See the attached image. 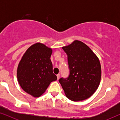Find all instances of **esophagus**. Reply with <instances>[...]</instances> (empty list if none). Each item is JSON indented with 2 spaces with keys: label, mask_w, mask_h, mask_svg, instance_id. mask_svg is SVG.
Instances as JSON below:
<instances>
[{
  "label": "esophagus",
  "mask_w": 120,
  "mask_h": 120,
  "mask_svg": "<svg viewBox=\"0 0 120 120\" xmlns=\"http://www.w3.org/2000/svg\"><path fill=\"white\" fill-rule=\"evenodd\" d=\"M57 79H60V74H57Z\"/></svg>",
  "instance_id": "1"
}]
</instances>
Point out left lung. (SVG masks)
<instances>
[{
    "label": "left lung",
    "instance_id": "1",
    "mask_svg": "<svg viewBox=\"0 0 120 120\" xmlns=\"http://www.w3.org/2000/svg\"><path fill=\"white\" fill-rule=\"evenodd\" d=\"M62 49L68 56L70 70L68 78L59 80L65 96L74 101L87 99L94 94L101 82L99 58L87 45L79 40H74Z\"/></svg>",
    "mask_w": 120,
    "mask_h": 120
}]
</instances>
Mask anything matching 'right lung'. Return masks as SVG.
Instances as JSON below:
<instances>
[{
	"mask_svg": "<svg viewBox=\"0 0 120 120\" xmlns=\"http://www.w3.org/2000/svg\"><path fill=\"white\" fill-rule=\"evenodd\" d=\"M52 53V49L37 42L27 49L18 65V82L26 92L34 97L41 96L50 83L57 79L53 73Z\"/></svg>",
	"mask_w": 120,
	"mask_h": 120,
	"instance_id": "1",
	"label": "right lung"
}]
</instances>
